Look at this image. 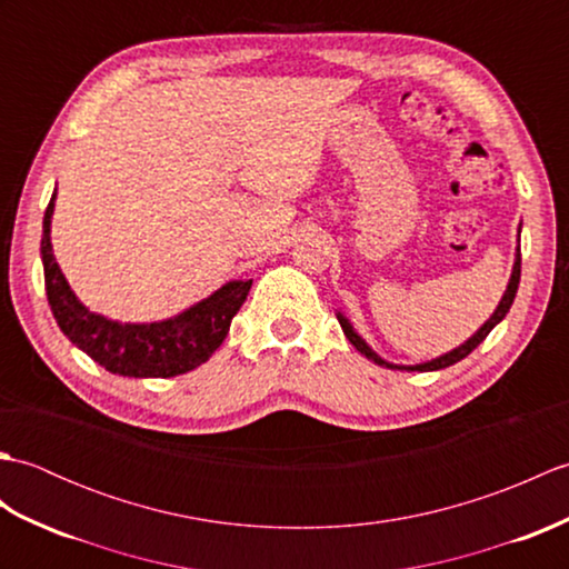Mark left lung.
<instances>
[{"label":"left lung","instance_id":"obj_1","mask_svg":"<svg viewBox=\"0 0 569 569\" xmlns=\"http://www.w3.org/2000/svg\"><path fill=\"white\" fill-rule=\"evenodd\" d=\"M518 281H521V249L516 251V263H513L511 281H509V288H506V293H503V298H501L499 308L493 310V316H491L485 325H481V328L477 330V335H471L462 347L452 349V352H447V355H442V357H438V359H432V361H426V365H416V367H398V365H389V361H383L379 355L371 352V347H367V342L361 340V337L352 330V325H349V320H347L345 316H337V318H340V325H342V330H345V335H347V340L352 342L367 359L377 361L379 367H386V369H401V371H403V369H408V371H438V369H445V367H450V365H457L459 359H465L469 352H475V349L487 340V335H489L493 328H497V325L506 318V312L511 310L516 291H518Z\"/></svg>","mask_w":569,"mask_h":569}]
</instances>
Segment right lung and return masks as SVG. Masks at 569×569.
I'll use <instances>...</instances> for the list:
<instances>
[{"label": "right lung", "instance_id": "obj_1", "mask_svg": "<svg viewBox=\"0 0 569 569\" xmlns=\"http://www.w3.org/2000/svg\"><path fill=\"white\" fill-rule=\"evenodd\" d=\"M53 200L56 196L43 214L41 259L48 306L68 340L119 377L168 379L208 361L222 345L232 318L247 300L251 281H229L202 303L163 322L124 325L107 320L80 303L58 269L51 247Z\"/></svg>", "mask_w": 569, "mask_h": 569}]
</instances>
